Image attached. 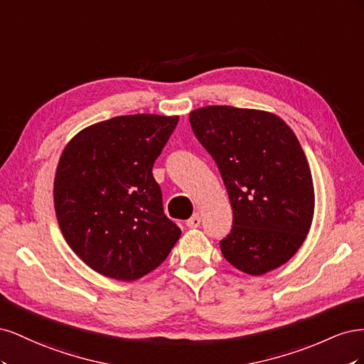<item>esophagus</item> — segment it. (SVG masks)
<instances>
[{
  "instance_id": "obj_1",
  "label": "esophagus",
  "mask_w": 364,
  "mask_h": 364,
  "mask_svg": "<svg viewBox=\"0 0 364 364\" xmlns=\"http://www.w3.org/2000/svg\"><path fill=\"white\" fill-rule=\"evenodd\" d=\"M200 222H202V220H200L199 214H194L191 218L186 220V226H188V228H199Z\"/></svg>"
}]
</instances>
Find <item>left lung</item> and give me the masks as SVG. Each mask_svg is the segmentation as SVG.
<instances>
[{"label": "left lung", "mask_w": 364, "mask_h": 364, "mask_svg": "<svg viewBox=\"0 0 364 364\" xmlns=\"http://www.w3.org/2000/svg\"><path fill=\"white\" fill-rule=\"evenodd\" d=\"M190 123L234 211L223 257L253 277L278 269L302 246L314 214L310 165L293 130L278 115L234 106L196 109Z\"/></svg>", "instance_id": "8db88e82"}]
</instances>
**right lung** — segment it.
Returning <instances> with one entry per match:
<instances>
[{"instance_id":"add662e5","label":"right lung","mask_w":364,"mask_h":364,"mask_svg":"<svg viewBox=\"0 0 364 364\" xmlns=\"http://www.w3.org/2000/svg\"><path fill=\"white\" fill-rule=\"evenodd\" d=\"M178 121L115 117L80 130L62 151L53 190L58 222L77 257L103 277L142 278L181 237L151 173Z\"/></svg>"}]
</instances>
